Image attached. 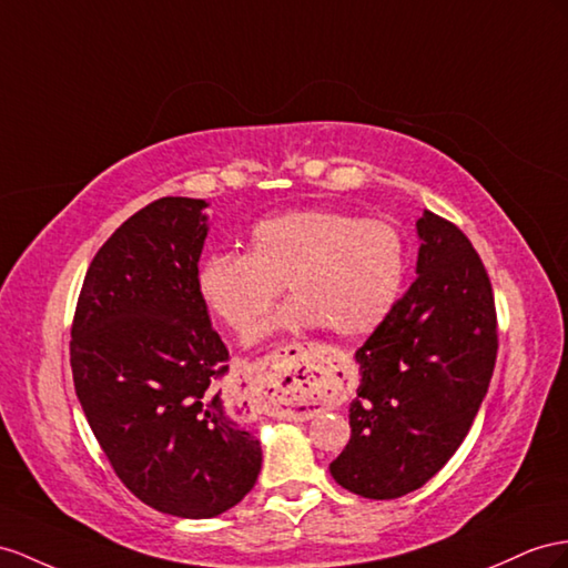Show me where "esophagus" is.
<instances>
[{"mask_svg": "<svg viewBox=\"0 0 568 568\" xmlns=\"http://www.w3.org/2000/svg\"><path fill=\"white\" fill-rule=\"evenodd\" d=\"M345 355L322 343L281 347L261 362L258 384L264 408L278 415L310 413L338 398Z\"/></svg>", "mask_w": 568, "mask_h": 568, "instance_id": "obj_1", "label": "esophagus"}]
</instances>
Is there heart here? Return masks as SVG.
Here are the masks:
<instances>
[{
    "label": "heart",
    "instance_id": "obj_1",
    "mask_svg": "<svg viewBox=\"0 0 568 568\" xmlns=\"http://www.w3.org/2000/svg\"><path fill=\"white\" fill-rule=\"evenodd\" d=\"M408 250L382 217L295 209L258 221L246 252H213L196 268L203 304L240 336L271 314L287 283L293 302L275 328L328 326L341 338L369 336L403 295Z\"/></svg>",
    "mask_w": 568,
    "mask_h": 568
}]
</instances>
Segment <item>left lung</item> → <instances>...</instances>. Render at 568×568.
Listing matches in <instances>:
<instances>
[{
  "label": "left lung",
  "mask_w": 568,
  "mask_h": 568,
  "mask_svg": "<svg viewBox=\"0 0 568 568\" xmlns=\"http://www.w3.org/2000/svg\"><path fill=\"white\" fill-rule=\"evenodd\" d=\"M417 278L355 353L353 436L331 475L365 499L423 487L456 454L497 362V310L483 258L446 217L417 221Z\"/></svg>",
  "instance_id": "obj_1"
}]
</instances>
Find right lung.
<instances>
[{"label": "right lung", "mask_w": 568, "mask_h": 568, "mask_svg": "<svg viewBox=\"0 0 568 568\" xmlns=\"http://www.w3.org/2000/svg\"><path fill=\"white\" fill-rule=\"evenodd\" d=\"M206 206L163 196L114 230L85 273L69 343L79 403L112 470L180 518L227 511L261 470V444L223 390L227 347L196 290Z\"/></svg>", "instance_id": "add662e5"}]
</instances>
